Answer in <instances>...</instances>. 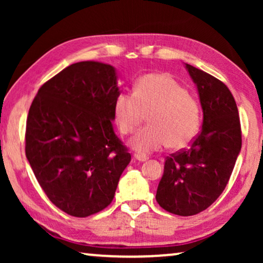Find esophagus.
Instances as JSON below:
<instances>
[{
    "label": "esophagus",
    "instance_id": "esophagus-1",
    "mask_svg": "<svg viewBox=\"0 0 263 263\" xmlns=\"http://www.w3.org/2000/svg\"><path fill=\"white\" fill-rule=\"evenodd\" d=\"M134 158H135L136 160H139V161H146L147 159H148V157L142 156V154H139V153H135L134 154Z\"/></svg>",
    "mask_w": 263,
    "mask_h": 263
}]
</instances>
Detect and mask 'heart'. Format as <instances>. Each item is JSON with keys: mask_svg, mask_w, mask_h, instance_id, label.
<instances>
[{"mask_svg": "<svg viewBox=\"0 0 263 263\" xmlns=\"http://www.w3.org/2000/svg\"><path fill=\"white\" fill-rule=\"evenodd\" d=\"M115 117L122 134L128 135L145 121L148 124L136 133L130 145L140 153L183 148L200 129L197 100L167 74H147L135 82L133 93L122 92L115 99Z\"/></svg>", "mask_w": 263, "mask_h": 263, "instance_id": "b5f03b06", "label": "heart"}]
</instances>
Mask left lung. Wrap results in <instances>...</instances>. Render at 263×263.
Returning a JSON list of instances; mask_svg holds the SVG:
<instances>
[{
  "mask_svg": "<svg viewBox=\"0 0 263 263\" xmlns=\"http://www.w3.org/2000/svg\"><path fill=\"white\" fill-rule=\"evenodd\" d=\"M197 86L202 128L190 143L165 158L157 202L172 214L189 217L211 206L228 185L242 147L237 104L224 82L186 64Z\"/></svg>",
  "mask_w": 263,
  "mask_h": 263,
  "instance_id": "obj_1",
  "label": "left lung"
}]
</instances>
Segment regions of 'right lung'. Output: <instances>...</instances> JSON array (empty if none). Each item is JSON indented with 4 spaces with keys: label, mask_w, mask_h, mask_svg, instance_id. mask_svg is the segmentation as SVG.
<instances>
[{
    "label": "right lung",
    "mask_w": 263,
    "mask_h": 263,
    "mask_svg": "<svg viewBox=\"0 0 263 263\" xmlns=\"http://www.w3.org/2000/svg\"><path fill=\"white\" fill-rule=\"evenodd\" d=\"M115 68L78 62L42 85L31 104L25 152L49 200L86 218L114 200L130 153L114 133Z\"/></svg>",
    "instance_id": "1"
}]
</instances>
